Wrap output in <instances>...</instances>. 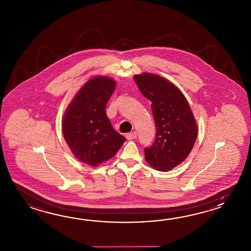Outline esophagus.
<instances>
[{
    "label": "esophagus",
    "mask_w": 251,
    "mask_h": 251,
    "mask_svg": "<svg viewBox=\"0 0 251 251\" xmlns=\"http://www.w3.org/2000/svg\"><path fill=\"white\" fill-rule=\"evenodd\" d=\"M136 136H137L136 132H132V133H129L126 134L127 140H133V139L136 138Z\"/></svg>",
    "instance_id": "obj_1"
}]
</instances>
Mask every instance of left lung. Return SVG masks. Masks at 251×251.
Returning a JSON list of instances; mask_svg holds the SVG:
<instances>
[{
    "mask_svg": "<svg viewBox=\"0 0 251 251\" xmlns=\"http://www.w3.org/2000/svg\"><path fill=\"white\" fill-rule=\"evenodd\" d=\"M133 80L151 102L156 126L154 144L144 149L145 160L156 171H171L192 151L198 138L196 118L186 97L170 80L150 73L135 75Z\"/></svg>",
    "mask_w": 251,
    "mask_h": 251,
    "instance_id": "1",
    "label": "left lung"
}]
</instances>
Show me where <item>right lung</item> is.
<instances>
[{
    "mask_svg": "<svg viewBox=\"0 0 251 251\" xmlns=\"http://www.w3.org/2000/svg\"><path fill=\"white\" fill-rule=\"evenodd\" d=\"M116 85L110 77H92L75 94L63 117V134L71 151L77 160L91 167L110 160L126 142L106 114Z\"/></svg>",
    "mask_w": 251,
    "mask_h": 251,
    "instance_id": "add662e5",
    "label": "right lung"
}]
</instances>
